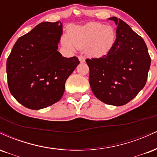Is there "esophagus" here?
Wrapping results in <instances>:
<instances>
[{"mask_svg": "<svg viewBox=\"0 0 157 157\" xmlns=\"http://www.w3.org/2000/svg\"><path fill=\"white\" fill-rule=\"evenodd\" d=\"M78 60L80 61V62H85V59H84V57H83L82 56H78Z\"/></svg>", "mask_w": 157, "mask_h": 157, "instance_id": "obj_1", "label": "esophagus"}]
</instances>
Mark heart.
<instances>
[{
  "label": "heart",
  "instance_id": "obj_1",
  "mask_svg": "<svg viewBox=\"0 0 157 157\" xmlns=\"http://www.w3.org/2000/svg\"><path fill=\"white\" fill-rule=\"evenodd\" d=\"M116 38L117 34L114 27L93 22L71 28L69 36H64V43L72 51L84 48L86 55L99 58L109 53Z\"/></svg>",
  "mask_w": 157,
  "mask_h": 157
}]
</instances>
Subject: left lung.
<instances>
[{
    "instance_id": "left-lung-1",
    "label": "left lung",
    "mask_w": 157,
    "mask_h": 157,
    "mask_svg": "<svg viewBox=\"0 0 157 157\" xmlns=\"http://www.w3.org/2000/svg\"><path fill=\"white\" fill-rule=\"evenodd\" d=\"M117 38L109 53L101 58L86 59L90 87L95 96L109 105L123 106L144 87L151 57L143 39L116 17Z\"/></svg>"
}]
</instances>
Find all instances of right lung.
Segmentation results:
<instances>
[{
	"instance_id": "right-lung-1",
	"label": "right lung",
	"mask_w": 157,
	"mask_h": 157,
	"mask_svg": "<svg viewBox=\"0 0 157 157\" xmlns=\"http://www.w3.org/2000/svg\"><path fill=\"white\" fill-rule=\"evenodd\" d=\"M62 24L43 22L17 40L7 59L9 91L20 104L41 109L62 98L65 82L80 63L57 51Z\"/></svg>"
}]
</instances>
